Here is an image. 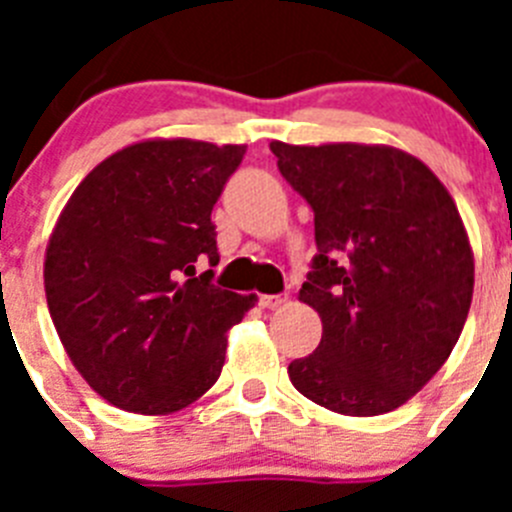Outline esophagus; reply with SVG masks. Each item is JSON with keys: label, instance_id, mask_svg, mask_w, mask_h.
Wrapping results in <instances>:
<instances>
[{"label": "esophagus", "instance_id": "1", "mask_svg": "<svg viewBox=\"0 0 512 512\" xmlns=\"http://www.w3.org/2000/svg\"><path fill=\"white\" fill-rule=\"evenodd\" d=\"M284 302H287V295H264L259 300V305L266 307V310H277V307H282Z\"/></svg>", "mask_w": 512, "mask_h": 512}]
</instances>
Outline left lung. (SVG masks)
I'll list each match as a JSON object with an SVG mask.
<instances>
[{
	"mask_svg": "<svg viewBox=\"0 0 512 512\" xmlns=\"http://www.w3.org/2000/svg\"><path fill=\"white\" fill-rule=\"evenodd\" d=\"M277 166L315 212L318 253L300 300L323 338L289 379L341 415L400 408L454 351L474 292V253L449 189L392 146L271 140Z\"/></svg>",
	"mask_w": 512,
	"mask_h": 512,
	"instance_id": "obj_1",
	"label": "left lung"
}]
</instances>
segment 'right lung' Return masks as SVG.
Instances as JSON below:
<instances>
[{
    "label": "right lung",
    "mask_w": 512,
    "mask_h": 512,
    "mask_svg": "<svg viewBox=\"0 0 512 512\" xmlns=\"http://www.w3.org/2000/svg\"><path fill=\"white\" fill-rule=\"evenodd\" d=\"M246 146L153 138L94 166L45 248V300L76 372L140 415L192 405L217 382L228 330L256 295L212 284L217 197Z\"/></svg>",
    "instance_id": "obj_1"
}]
</instances>
